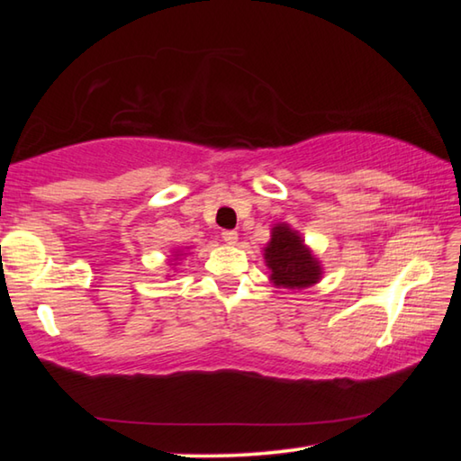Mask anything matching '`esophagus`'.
I'll return each instance as SVG.
<instances>
[{"label": "esophagus", "mask_w": 461, "mask_h": 461, "mask_svg": "<svg viewBox=\"0 0 461 461\" xmlns=\"http://www.w3.org/2000/svg\"><path fill=\"white\" fill-rule=\"evenodd\" d=\"M221 240L225 241V244L236 246V244H238V231H233V230L223 231V233H221Z\"/></svg>", "instance_id": "34e87169"}]
</instances>
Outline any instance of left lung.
<instances>
[{"mask_svg": "<svg viewBox=\"0 0 461 461\" xmlns=\"http://www.w3.org/2000/svg\"><path fill=\"white\" fill-rule=\"evenodd\" d=\"M264 262L276 288L303 291L323 278L321 260L305 244V238L285 221L272 225L270 240L264 246Z\"/></svg>", "mask_w": 461, "mask_h": 461, "instance_id": "obj_1", "label": "left lung"}]
</instances>
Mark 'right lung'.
<instances>
[{
  "label": "right lung",
  "mask_w": 461,
  "mask_h": 461,
  "mask_svg": "<svg viewBox=\"0 0 461 461\" xmlns=\"http://www.w3.org/2000/svg\"><path fill=\"white\" fill-rule=\"evenodd\" d=\"M185 254V249H181V248H178V249H175V252L173 254H170V256H173V258H170V267H176V264H178V260H181V256Z\"/></svg>",
  "instance_id": "obj_1"
}]
</instances>
